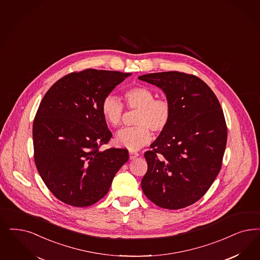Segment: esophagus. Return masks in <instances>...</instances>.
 <instances>
[{
    "label": "esophagus",
    "instance_id": "34e87169",
    "mask_svg": "<svg viewBox=\"0 0 260 260\" xmlns=\"http://www.w3.org/2000/svg\"><path fill=\"white\" fill-rule=\"evenodd\" d=\"M139 156V153L138 152H134V151H131L129 152V159H135L136 157Z\"/></svg>",
    "mask_w": 260,
    "mask_h": 260
}]
</instances>
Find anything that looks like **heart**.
<instances>
[{
	"instance_id": "1",
	"label": "heart",
	"mask_w": 260,
	"mask_h": 260,
	"mask_svg": "<svg viewBox=\"0 0 260 260\" xmlns=\"http://www.w3.org/2000/svg\"><path fill=\"white\" fill-rule=\"evenodd\" d=\"M127 108L138 110L134 127L118 132L115 141L118 146L136 151L149 143L152 132L161 134L170 124L172 107L166 99H154L155 94L143 85H137L124 92ZM101 111L105 121L111 126H119L124 118V106L113 96L108 95L102 101Z\"/></svg>"
}]
</instances>
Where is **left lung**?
I'll return each mask as SVG.
<instances>
[{"label": "left lung", "mask_w": 260, "mask_h": 260, "mask_svg": "<svg viewBox=\"0 0 260 260\" xmlns=\"http://www.w3.org/2000/svg\"><path fill=\"white\" fill-rule=\"evenodd\" d=\"M138 79L159 87L172 107L170 124L144 154V194L166 209L193 205L222 166L228 137L223 109L213 91L194 75L161 72Z\"/></svg>", "instance_id": "obj_1"}]
</instances>
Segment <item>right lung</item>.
Returning <instances> with one entry per match:
<instances>
[{"mask_svg":"<svg viewBox=\"0 0 260 260\" xmlns=\"http://www.w3.org/2000/svg\"><path fill=\"white\" fill-rule=\"evenodd\" d=\"M131 73L86 69L66 75L47 91L32 126L36 168L64 204L92 206L108 194L128 160L125 149L101 151L112 134L101 105Z\"/></svg>","mask_w":260,"mask_h":260,"instance_id":"1","label":"right lung"}]
</instances>
